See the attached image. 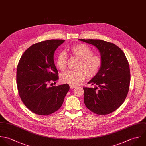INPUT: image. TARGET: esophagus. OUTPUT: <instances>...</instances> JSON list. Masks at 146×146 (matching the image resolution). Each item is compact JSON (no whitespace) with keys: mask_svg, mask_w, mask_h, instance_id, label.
Masks as SVG:
<instances>
[{"mask_svg":"<svg viewBox=\"0 0 146 146\" xmlns=\"http://www.w3.org/2000/svg\"><path fill=\"white\" fill-rule=\"evenodd\" d=\"M76 88V86H73V85H70V88Z\"/></svg>","mask_w":146,"mask_h":146,"instance_id":"1","label":"esophagus"}]
</instances>
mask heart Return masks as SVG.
<instances>
[{"label":"heart","instance_id":"obj_1","mask_svg":"<svg viewBox=\"0 0 146 146\" xmlns=\"http://www.w3.org/2000/svg\"><path fill=\"white\" fill-rule=\"evenodd\" d=\"M70 53L78 58L77 71H68L61 76V81L64 84L76 86L80 84L85 78L94 77L99 72L102 65V59L96 55H93L92 50L85 44H79L71 47ZM67 55L62 52L56 58L57 67L61 70H64L66 67Z\"/></svg>","mask_w":146,"mask_h":146}]
</instances>
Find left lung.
<instances>
[{
	"label": "left lung",
	"instance_id": "1",
	"mask_svg": "<svg viewBox=\"0 0 146 146\" xmlns=\"http://www.w3.org/2000/svg\"><path fill=\"white\" fill-rule=\"evenodd\" d=\"M92 44L99 51L102 65L88 82L95 88H84L86 107L98 115H107L125 101L129 89L130 72L123 52L113 43L99 39H78Z\"/></svg>",
	"mask_w": 146,
	"mask_h": 146
}]
</instances>
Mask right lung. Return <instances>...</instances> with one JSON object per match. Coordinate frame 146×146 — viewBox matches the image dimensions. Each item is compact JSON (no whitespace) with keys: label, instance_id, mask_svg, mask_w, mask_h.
I'll use <instances>...</instances> for the list:
<instances>
[{"label":"right lung","instance_id":"1","mask_svg":"<svg viewBox=\"0 0 146 146\" xmlns=\"http://www.w3.org/2000/svg\"><path fill=\"white\" fill-rule=\"evenodd\" d=\"M64 41L51 39L35 43L25 51L19 61L16 74L19 95L35 114L47 116L57 111L69 90L68 84L49 86L58 80L54 55Z\"/></svg>","mask_w":146,"mask_h":146}]
</instances>
